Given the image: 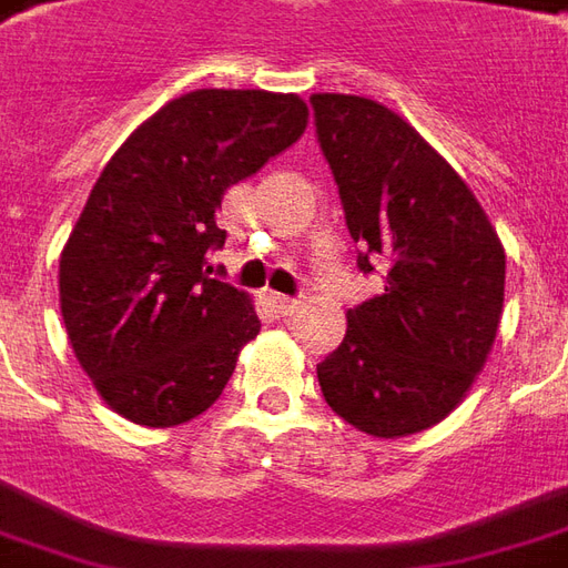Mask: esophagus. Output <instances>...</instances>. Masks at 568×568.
<instances>
[{
	"instance_id": "34e87169",
	"label": "esophagus",
	"mask_w": 568,
	"mask_h": 568,
	"mask_svg": "<svg viewBox=\"0 0 568 568\" xmlns=\"http://www.w3.org/2000/svg\"><path fill=\"white\" fill-rule=\"evenodd\" d=\"M267 301H271V307H273V313H276V316H295V313L301 311V301H292V297L271 295Z\"/></svg>"
}]
</instances>
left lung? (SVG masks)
I'll list each match as a JSON object with an SVG mask.
<instances>
[{
  "label": "left lung",
  "mask_w": 568,
  "mask_h": 568,
  "mask_svg": "<svg viewBox=\"0 0 568 568\" xmlns=\"http://www.w3.org/2000/svg\"><path fill=\"white\" fill-rule=\"evenodd\" d=\"M356 267L381 295L347 311L316 378L335 415L381 439L418 434L458 406L486 363L505 304V248L477 196L394 110L313 94Z\"/></svg>",
  "instance_id": "left-lung-1"
}]
</instances>
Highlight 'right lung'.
<instances>
[{"mask_svg": "<svg viewBox=\"0 0 568 568\" xmlns=\"http://www.w3.org/2000/svg\"><path fill=\"white\" fill-rule=\"evenodd\" d=\"M307 129L297 94L174 98L106 162L61 252V313L79 366L122 418L174 427L215 403L261 328L209 255L221 196Z\"/></svg>", "mask_w": 568, "mask_h": 568, "instance_id": "1", "label": "right lung"}]
</instances>
